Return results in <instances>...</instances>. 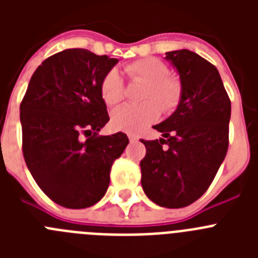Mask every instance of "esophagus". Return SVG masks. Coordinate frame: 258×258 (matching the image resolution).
I'll return each instance as SVG.
<instances>
[{
	"instance_id": "obj_1",
	"label": "esophagus",
	"mask_w": 258,
	"mask_h": 258,
	"mask_svg": "<svg viewBox=\"0 0 258 258\" xmlns=\"http://www.w3.org/2000/svg\"><path fill=\"white\" fill-rule=\"evenodd\" d=\"M127 138H129L131 142H137V141H138V137L133 133H127Z\"/></svg>"
}]
</instances>
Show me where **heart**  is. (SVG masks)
I'll list each match as a JSON object with an SVG mask.
<instances>
[{
	"label": "heart",
	"mask_w": 258,
	"mask_h": 258,
	"mask_svg": "<svg viewBox=\"0 0 258 258\" xmlns=\"http://www.w3.org/2000/svg\"><path fill=\"white\" fill-rule=\"evenodd\" d=\"M125 74L133 83L142 84L140 104H126L115 109L111 116L113 127L137 133L159 118L163 109L173 112L182 99V84L177 77L168 75V67L155 58H145L125 66ZM101 94L107 106H117L125 97L124 83L117 71L111 70L101 83Z\"/></svg>",
	"instance_id": "obj_1"
}]
</instances>
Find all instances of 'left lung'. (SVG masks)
Masks as SVG:
<instances>
[{"label":"left lung","instance_id":"left-lung-1","mask_svg":"<svg viewBox=\"0 0 258 258\" xmlns=\"http://www.w3.org/2000/svg\"><path fill=\"white\" fill-rule=\"evenodd\" d=\"M165 55L178 71L183 93L174 113L154 126L164 138L141 140V183L157 206L183 208L208 190L226 156L231 102L207 59L186 49Z\"/></svg>","mask_w":258,"mask_h":258}]
</instances>
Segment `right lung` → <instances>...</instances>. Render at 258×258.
Listing matches in <instances>:
<instances>
[{"label":"right lung","instance_id":"right-lung-1","mask_svg":"<svg viewBox=\"0 0 258 258\" xmlns=\"http://www.w3.org/2000/svg\"><path fill=\"white\" fill-rule=\"evenodd\" d=\"M117 61L86 49L56 52L32 75L20 103L27 166L41 190L66 208H88L103 198L111 166L129 143L121 132L98 134L109 120L102 79Z\"/></svg>","mask_w":258,"mask_h":258}]
</instances>
